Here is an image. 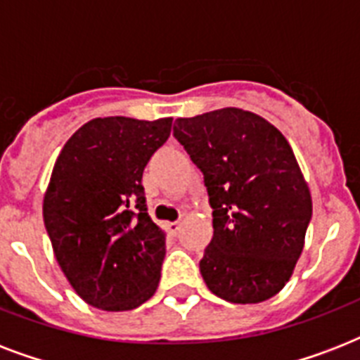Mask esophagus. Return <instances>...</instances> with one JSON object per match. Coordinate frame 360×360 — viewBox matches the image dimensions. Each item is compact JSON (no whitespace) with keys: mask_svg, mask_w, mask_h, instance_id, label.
Instances as JSON below:
<instances>
[{"mask_svg":"<svg viewBox=\"0 0 360 360\" xmlns=\"http://www.w3.org/2000/svg\"><path fill=\"white\" fill-rule=\"evenodd\" d=\"M166 230H168L169 236H177L181 230V222H168V224H166Z\"/></svg>","mask_w":360,"mask_h":360,"instance_id":"1","label":"esophagus"}]
</instances>
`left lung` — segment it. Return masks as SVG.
<instances>
[{"label": "left lung", "instance_id": "left-lung-1", "mask_svg": "<svg viewBox=\"0 0 360 360\" xmlns=\"http://www.w3.org/2000/svg\"><path fill=\"white\" fill-rule=\"evenodd\" d=\"M174 136L202 169L213 239L200 262L214 295L256 304L291 278L312 219L293 149L274 124L240 108L175 120Z\"/></svg>", "mask_w": 360, "mask_h": 360}]
</instances>
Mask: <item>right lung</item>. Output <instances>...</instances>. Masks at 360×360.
I'll return each instance as SVG.
<instances>
[{
    "instance_id": "obj_1",
    "label": "right lung",
    "mask_w": 360,
    "mask_h": 360,
    "mask_svg": "<svg viewBox=\"0 0 360 360\" xmlns=\"http://www.w3.org/2000/svg\"><path fill=\"white\" fill-rule=\"evenodd\" d=\"M172 121H87L53 164L44 226L59 267L91 307L132 310L157 291L166 233L147 214L141 175Z\"/></svg>"
}]
</instances>
